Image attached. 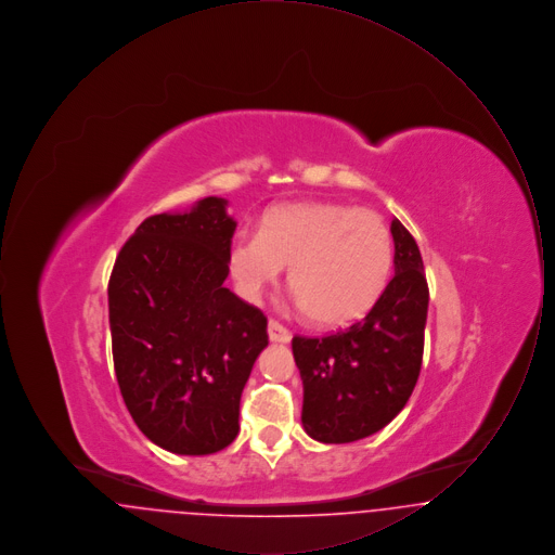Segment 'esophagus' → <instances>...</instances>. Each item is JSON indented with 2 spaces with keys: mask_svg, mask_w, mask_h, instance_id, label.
<instances>
[{
  "mask_svg": "<svg viewBox=\"0 0 555 555\" xmlns=\"http://www.w3.org/2000/svg\"><path fill=\"white\" fill-rule=\"evenodd\" d=\"M268 337H270V341H276V344H289L291 331L287 326H283L279 320H270L268 322Z\"/></svg>",
  "mask_w": 555,
  "mask_h": 555,
  "instance_id": "obj_1",
  "label": "esophagus"
}]
</instances>
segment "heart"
<instances>
[{"label":"heart","instance_id":"obj_1","mask_svg":"<svg viewBox=\"0 0 555 555\" xmlns=\"http://www.w3.org/2000/svg\"><path fill=\"white\" fill-rule=\"evenodd\" d=\"M289 289L322 326L364 317L387 289L393 237L380 214L335 202L270 208L258 235L238 233L229 268L243 297L256 301L289 268Z\"/></svg>","mask_w":555,"mask_h":555}]
</instances>
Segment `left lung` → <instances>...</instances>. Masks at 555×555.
I'll return each mask as SVG.
<instances>
[{"instance_id": "left-lung-1", "label": "left lung", "mask_w": 555, "mask_h": 555, "mask_svg": "<svg viewBox=\"0 0 555 555\" xmlns=\"http://www.w3.org/2000/svg\"><path fill=\"white\" fill-rule=\"evenodd\" d=\"M396 274L369 314L326 337H293L304 380L301 423L322 443H351L391 423L423 366L428 285L410 231L391 222Z\"/></svg>"}]
</instances>
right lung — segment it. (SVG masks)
I'll return each mask as SVG.
<instances>
[{"instance_id":"right-lung-1","label":"right lung","mask_w":555,"mask_h":555,"mask_svg":"<svg viewBox=\"0 0 555 555\" xmlns=\"http://www.w3.org/2000/svg\"><path fill=\"white\" fill-rule=\"evenodd\" d=\"M206 197L145 218L107 283L118 387L141 433L181 455L231 446L241 393L268 345L264 312L222 283L237 222Z\"/></svg>"}]
</instances>
